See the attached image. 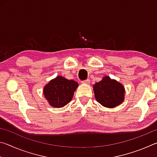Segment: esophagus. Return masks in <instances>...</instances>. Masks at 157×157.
Wrapping results in <instances>:
<instances>
[{"label":"esophagus","instance_id":"1","mask_svg":"<svg viewBox=\"0 0 157 157\" xmlns=\"http://www.w3.org/2000/svg\"><path fill=\"white\" fill-rule=\"evenodd\" d=\"M90 82V79H85V80H83L82 82V83L83 84H89Z\"/></svg>","mask_w":157,"mask_h":157}]
</instances>
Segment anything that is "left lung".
<instances>
[{"label":"left lung","instance_id":"8db88e82","mask_svg":"<svg viewBox=\"0 0 157 157\" xmlns=\"http://www.w3.org/2000/svg\"><path fill=\"white\" fill-rule=\"evenodd\" d=\"M95 98L102 106L113 108L123 102L124 89L123 85L109 77H105L94 86Z\"/></svg>","mask_w":157,"mask_h":157}]
</instances>
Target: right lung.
<instances>
[{
	"instance_id": "right-lung-1",
	"label": "right lung",
	"mask_w": 157,
	"mask_h": 157,
	"mask_svg": "<svg viewBox=\"0 0 157 157\" xmlns=\"http://www.w3.org/2000/svg\"><path fill=\"white\" fill-rule=\"evenodd\" d=\"M78 86L77 82L59 76L45 86L44 94L53 107H63L70 102Z\"/></svg>"
}]
</instances>
